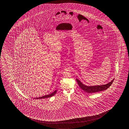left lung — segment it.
<instances>
[{
	"label": "left lung",
	"instance_id": "8db88e82",
	"mask_svg": "<svg viewBox=\"0 0 129 129\" xmlns=\"http://www.w3.org/2000/svg\"><path fill=\"white\" fill-rule=\"evenodd\" d=\"M114 79H112L111 82L107 83V84H104V85L87 86L85 84H83L79 80L76 78L77 82L78 83V84L80 88H82V90L84 91L85 92L88 93H93L98 92L105 90L107 89V88L112 85V82L114 81Z\"/></svg>",
	"mask_w": 129,
	"mask_h": 129
}]
</instances>
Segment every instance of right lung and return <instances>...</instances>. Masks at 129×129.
<instances>
[{"label": "right lung", "mask_w": 129, "mask_h": 129, "mask_svg": "<svg viewBox=\"0 0 129 129\" xmlns=\"http://www.w3.org/2000/svg\"><path fill=\"white\" fill-rule=\"evenodd\" d=\"M57 90L54 91L53 92H52V93H50L49 94H47L46 95H44L43 96H41L40 97H38V98H34V99H44V98H49V97H52V96H53L54 95H55V93H57Z\"/></svg>", "instance_id": "obj_1"}]
</instances>
